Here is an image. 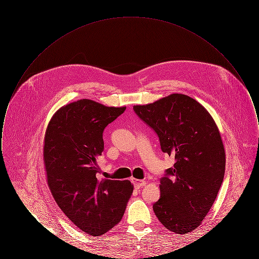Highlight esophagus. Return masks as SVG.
Returning a JSON list of instances; mask_svg holds the SVG:
<instances>
[{
	"mask_svg": "<svg viewBox=\"0 0 259 259\" xmlns=\"http://www.w3.org/2000/svg\"><path fill=\"white\" fill-rule=\"evenodd\" d=\"M132 182H133V185H134V186H135L136 188H140V187H143V186H145L146 184H147L145 181L136 180V179H133V180H132Z\"/></svg>",
	"mask_w": 259,
	"mask_h": 259,
	"instance_id": "obj_1",
	"label": "esophagus"
}]
</instances>
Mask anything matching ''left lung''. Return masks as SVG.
Segmentation results:
<instances>
[{
	"label": "left lung",
	"instance_id": "left-lung-1",
	"mask_svg": "<svg viewBox=\"0 0 259 259\" xmlns=\"http://www.w3.org/2000/svg\"><path fill=\"white\" fill-rule=\"evenodd\" d=\"M133 110L158 136L161 150L176 161L160 179L154 213L168 230L191 232L209 212L224 177L225 152L218 126L201 104L184 94Z\"/></svg>",
	"mask_w": 259,
	"mask_h": 259
}]
</instances>
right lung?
<instances>
[{
	"instance_id": "obj_1",
	"label": "right lung",
	"mask_w": 259,
	"mask_h": 259,
	"mask_svg": "<svg viewBox=\"0 0 259 259\" xmlns=\"http://www.w3.org/2000/svg\"><path fill=\"white\" fill-rule=\"evenodd\" d=\"M125 109L78 100L55 112L45 137L50 191L69 220L92 236L105 234L121 221L133 192L129 181L101 179L97 164L105 128Z\"/></svg>"
}]
</instances>
